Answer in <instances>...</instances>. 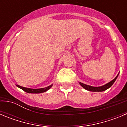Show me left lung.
<instances>
[{"label": "left lung", "instance_id": "8db88e82", "mask_svg": "<svg viewBox=\"0 0 127 127\" xmlns=\"http://www.w3.org/2000/svg\"><path fill=\"white\" fill-rule=\"evenodd\" d=\"M118 74L116 76V77H115L114 79H113L112 81H111L110 82H109L108 83L105 84V85H103V86H90V85L83 84V83H81V82H79V85H80L81 86L83 87V88H85V90H88V91H91V92H103V91H105V90H106L107 89H108L109 88H110V87H111V86L113 85V83H114V81H116V79H117L118 76Z\"/></svg>", "mask_w": 127, "mask_h": 127}]
</instances>
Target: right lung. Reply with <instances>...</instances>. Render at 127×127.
I'll return each mask as SVG.
<instances>
[{
    "instance_id": "1",
    "label": "right lung",
    "mask_w": 127,
    "mask_h": 127,
    "mask_svg": "<svg viewBox=\"0 0 127 127\" xmlns=\"http://www.w3.org/2000/svg\"><path fill=\"white\" fill-rule=\"evenodd\" d=\"M16 86L18 87V88H21L22 90H23V91L26 92L27 93H30V94H40V93H43L46 92L47 90H48L49 89L51 88V86H53V85H50V86L45 87V88H36V89H34V88H25V87H23V86H21L18 85H16Z\"/></svg>"
}]
</instances>
